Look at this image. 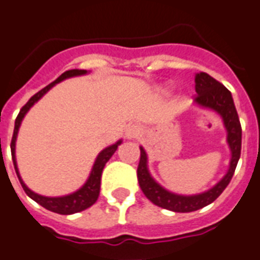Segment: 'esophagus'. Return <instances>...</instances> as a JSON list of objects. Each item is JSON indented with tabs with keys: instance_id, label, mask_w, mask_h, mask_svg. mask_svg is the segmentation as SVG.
Instances as JSON below:
<instances>
[{
	"instance_id": "1",
	"label": "esophagus",
	"mask_w": 260,
	"mask_h": 260,
	"mask_svg": "<svg viewBox=\"0 0 260 260\" xmlns=\"http://www.w3.org/2000/svg\"><path fill=\"white\" fill-rule=\"evenodd\" d=\"M142 134V127L140 124H132L128 126L127 130H126V137L128 140H134V138H138V137Z\"/></svg>"
}]
</instances>
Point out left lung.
<instances>
[{"label":"left lung","instance_id":"1","mask_svg":"<svg viewBox=\"0 0 260 260\" xmlns=\"http://www.w3.org/2000/svg\"><path fill=\"white\" fill-rule=\"evenodd\" d=\"M194 83H196L194 88L197 92L194 98L196 105L213 110L223 118L224 127L227 130L228 146L231 149V161H230L227 174L213 188L199 194L184 196V194L169 192L159 185L158 182H155L147 169L146 151L141 146V158L138 169H137V177H138V182H140L143 194L153 204L173 211V212H193L213 203L231 181L238 161L240 158V150H242V126H240V120H239L238 111L234 105L231 92L221 83L205 72L196 74Z\"/></svg>","mask_w":260,"mask_h":260}]
</instances>
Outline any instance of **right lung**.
<instances>
[{"label":"right lung","mask_w":260,"mask_h":260,"mask_svg":"<svg viewBox=\"0 0 260 260\" xmlns=\"http://www.w3.org/2000/svg\"><path fill=\"white\" fill-rule=\"evenodd\" d=\"M86 74V70H70V71H66L64 74L60 75L55 82H52L51 84H48V86L44 87L43 90L39 91L37 94L33 95V96L26 102V105L20 110V113H18L17 118H16L13 137H12V142H10V150H12V159H13L14 169H16L17 177L18 180H20V182H21V186L25 190V193H26L32 200L36 201L37 204H40L41 207H44L45 209L52 211V212L55 213H60V215H72V213L80 212V211H84V209L90 208L91 205L95 204V201H96L98 197H99V192H101V177L102 172H103V168H105L106 162L111 158V155L115 153V150H117L118 146L122 143V141L119 140L118 142L111 145V146L106 147V149H103V150L98 154L94 166H92V170H91L90 177H88V180H87L86 184H84L82 188L78 189L76 192L71 193V194H67V196L45 197L32 192L28 186L25 185L24 181H22L21 177H20L17 162H16V140H17L18 128L21 126V122L22 119H24L25 114L28 113L29 109H30L40 98H43V95L47 94L48 91L51 90L56 83H60L61 80H64V79L72 78V76H80V75Z\"/></svg>","instance_id":"1"}]
</instances>
